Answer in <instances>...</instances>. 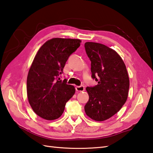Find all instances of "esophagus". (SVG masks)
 Here are the masks:
<instances>
[{
	"label": "esophagus",
	"mask_w": 153,
	"mask_h": 153,
	"mask_svg": "<svg viewBox=\"0 0 153 153\" xmlns=\"http://www.w3.org/2000/svg\"><path fill=\"white\" fill-rule=\"evenodd\" d=\"M75 88L77 92H83L84 90H85V86H76Z\"/></svg>",
	"instance_id": "1"
}]
</instances>
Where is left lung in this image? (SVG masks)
I'll return each mask as SVG.
<instances>
[{
    "label": "left lung",
    "instance_id": "8db88e82",
    "mask_svg": "<svg viewBox=\"0 0 153 153\" xmlns=\"http://www.w3.org/2000/svg\"><path fill=\"white\" fill-rule=\"evenodd\" d=\"M85 48L91 61L92 77L98 82L94 87H86L89 100L85 110L92 120L105 121L119 111L127 100L128 73L123 59L114 49L95 42H86Z\"/></svg>",
    "mask_w": 153,
    "mask_h": 153
}]
</instances>
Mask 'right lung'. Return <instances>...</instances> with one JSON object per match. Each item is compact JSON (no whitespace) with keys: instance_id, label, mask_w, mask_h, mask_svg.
Returning <instances> with one entry per match:
<instances>
[{"instance_id":"add662e5","label":"right lung","mask_w":153,"mask_h":153,"mask_svg":"<svg viewBox=\"0 0 153 153\" xmlns=\"http://www.w3.org/2000/svg\"><path fill=\"white\" fill-rule=\"evenodd\" d=\"M81 40L52 38L37 51L27 77V96L33 111L47 120L63 113L67 102L75 93L74 86L59 76L68 57L80 45Z\"/></svg>"}]
</instances>
